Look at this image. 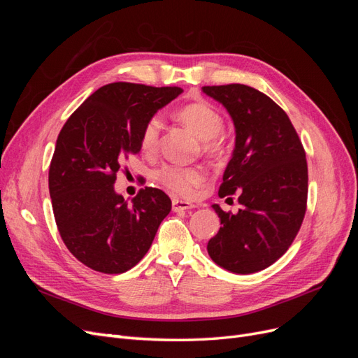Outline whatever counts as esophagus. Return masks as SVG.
<instances>
[{
  "label": "esophagus",
  "mask_w": 358,
  "mask_h": 358,
  "mask_svg": "<svg viewBox=\"0 0 358 358\" xmlns=\"http://www.w3.org/2000/svg\"><path fill=\"white\" fill-rule=\"evenodd\" d=\"M173 212H185L194 208V204L189 201H183V200H173Z\"/></svg>",
  "instance_id": "34e87169"
}]
</instances>
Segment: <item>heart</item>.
Segmentation results:
<instances>
[{
	"mask_svg": "<svg viewBox=\"0 0 358 358\" xmlns=\"http://www.w3.org/2000/svg\"><path fill=\"white\" fill-rule=\"evenodd\" d=\"M176 117L188 129L196 134L203 143L206 152H216L222 146L221 131L224 128L222 115L213 106L206 101H194L182 106L176 112ZM159 121L157 117L149 119L142 131V149L148 154L157 150L159 143ZM206 175L200 167H183V166H164L158 170L157 179L162 187L179 196H189Z\"/></svg>",
	"mask_w": 358,
	"mask_h": 358,
	"instance_id": "1",
	"label": "heart"
}]
</instances>
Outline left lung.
<instances>
[{
    "label": "left lung",
    "mask_w": 358,
    "mask_h": 358,
    "mask_svg": "<svg viewBox=\"0 0 358 358\" xmlns=\"http://www.w3.org/2000/svg\"><path fill=\"white\" fill-rule=\"evenodd\" d=\"M201 90L233 119L236 143L218 194L237 192L241 204L237 213L212 204L222 225L208 252L229 272L255 273L287 252L305 218V149L288 115L266 94L241 83Z\"/></svg>",
    "instance_id": "obj_1"
}]
</instances>
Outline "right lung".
I'll list each match as a JSON object with an SVG mask.
<instances>
[{"instance_id":"obj_1","label":"right lung","mask_w":358,"mask_h":358,"mask_svg":"<svg viewBox=\"0 0 358 358\" xmlns=\"http://www.w3.org/2000/svg\"><path fill=\"white\" fill-rule=\"evenodd\" d=\"M182 92L179 86L104 85L61 129L49 169L53 215L69 251L96 272L134 267L171 210L158 188L145 187L128 203L113 185L125 159L142 149L146 122Z\"/></svg>"}]
</instances>
